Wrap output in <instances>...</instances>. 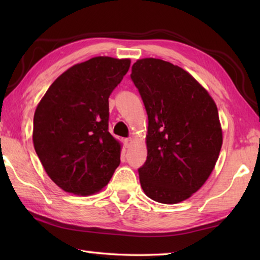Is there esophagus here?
I'll list each match as a JSON object with an SVG mask.
<instances>
[{"label": "esophagus", "mask_w": 260, "mask_h": 260, "mask_svg": "<svg viewBox=\"0 0 260 260\" xmlns=\"http://www.w3.org/2000/svg\"><path fill=\"white\" fill-rule=\"evenodd\" d=\"M132 143H133V140H132L131 138L124 139V144H125L126 148H129L132 146Z\"/></svg>", "instance_id": "obj_1"}]
</instances>
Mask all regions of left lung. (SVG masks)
<instances>
[{
  "mask_svg": "<svg viewBox=\"0 0 260 260\" xmlns=\"http://www.w3.org/2000/svg\"><path fill=\"white\" fill-rule=\"evenodd\" d=\"M131 79L148 114V156L140 182L151 200L175 204L203 186L222 144L214 101L183 69L156 58L139 59Z\"/></svg>",
  "mask_w": 260,
  "mask_h": 260,
  "instance_id": "obj_1",
  "label": "left lung"
}]
</instances>
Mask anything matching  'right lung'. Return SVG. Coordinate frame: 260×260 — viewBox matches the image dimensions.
Returning a JSON list of instances; mask_svg holds the SVG:
<instances>
[{"label": "right lung", "mask_w": 260, "mask_h": 260, "mask_svg": "<svg viewBox=\"0 0 260 260\" xmlns=\"http://www.w3.org/2000/svg\"><path fill=\"white\" fill-rule=\"evenodd\" d=\"M129 65V59L102 56L74 65L52 82L35 110V151L67 192L101 190L120 164V144L109 133V96Z\"/></svg>", "instance_id": "add662e5"}]
</instances>
